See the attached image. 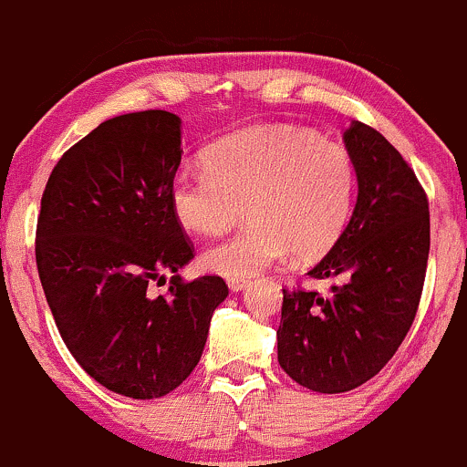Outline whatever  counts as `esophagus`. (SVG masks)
I'll list each match as a JSON object with an SVG mask.
<instances>
[{
  "mask_svg": "<svg viewBox=\"0 0 467 467\" xmlns=\"http://www.w3.org/2000/svg\"><path fill=\"white\" fill-rule=\"evenodd\" d=\"M227 285H229V289H232L234 294H238V292H243V289L247 287L249 283H247V280H244V278H229Z\"/></svg>",
  "mask_w": 467,
  "mask_h": 467,
  "instance_id": "1",
  "label": "esophagus"
}]
</instances>
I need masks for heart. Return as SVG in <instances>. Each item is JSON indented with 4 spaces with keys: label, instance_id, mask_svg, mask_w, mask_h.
Wrapping results in <instances>:
<instances>
[{
    "label": "heart",
    "instance_id": "1",
    "mask_svg": "<svg viewBox=\"0 0 467 467\" xmlns=\"http://www.w3.org/2000/svg\"><path fill=\"white\" fill-rule=\"evenodd\" d=\"M354 198L352 153L296 127L227 135L204 151V167L180 169L169 187L175 220L198 235L224 232L244 204L249 223L200 255L204 269L227 278H252L292 252L298 260L327 254Z\"/></svg>",
    "mask_w": 467,
    "mask_h": 467
}]
</instances>
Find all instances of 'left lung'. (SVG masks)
Returning <instances> with one entry per match:
<instances>
[{
	"label": "left lung",
	"instance_id": "8db88e82",
	"mask_svg": "<svg viewBox=\"0 0 467 467\" xmlns=\"http://www.w3.org/2000/svg\"><path fill=\"white\" fill-rule=\"evenodd\" d=\"M358 195L329 254L309 269L327 296L283 289L278 363L298 385L340 394L388 365L414 323L430 254L428 195L388 140L354 119L343 133Z\"/></svg>",
	"mask_w": 467,
	"mask_h": 467
}]
</instances>
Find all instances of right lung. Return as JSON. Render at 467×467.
Returning a JSON list of instances; mask_svg holds the SVG:
<instances>
[{"mask_svg":"<svg viewBox=\"0 0 467 467\" xmlns=\"http://www.w3.org/2000/svg\"><path fill=\"white\" fill-rule=\"evenodd\" d=\"M180 160L178 115H118L59 158L42 195L35 260L55 325L84 372L129 399H160L193 372L229 296L220 275L178 274L193 258L169 204Z\"/></svg>","mask_w":467,"mask_h":467,"instance_id":"add662e5","label":"right lung"}]
</instances>
